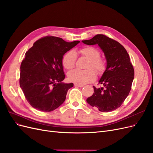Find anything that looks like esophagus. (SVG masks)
<instances>
[{"label": "esophagus", "instance_id": "1", "mask_svg": "<svg viewBox=\"0 0 153 153\" xmlns=\"http://www.w3.org/2000/svg\"><path fill=\"white\" fill-rule=\"evenodd\" d=\"M75 87H84V85H80V84H74Z\"/></svg>", "mask_w": 153, "mask_h": 153}]
</instances>
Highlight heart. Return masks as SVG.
I'll list each match as a JSON object with an SVG mask.
<instances>
[{
	"instance_id": "heart-1",
	"label": "heart",
	"mask_w": 153,
	"mask_h": 153,
	"mask_svg": "<svg viewBox=\"0 0 153 153\" xmlns=\"http://www.w3.org/2000/svg\"><path fill=\"white\" fill-rule=\"evenodd\" d=\"M79 52L83 57L89 60L85 66L87 70H78L75 69L69 72L68 79L75 84L84 85L94 81L96 78V74L93 69L97 73L102 72L105 68V62L103 59L100 58V51L93 47H85L80 50ZM76 56L73 51H69L64 55L62 64L66 69H71L75 66Z\"/></svg>"
}]
</instances>
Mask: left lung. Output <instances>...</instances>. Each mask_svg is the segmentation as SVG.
Returning a JSON list of instances; mask_svg holds the SVG:
<instances>
[{
    "instance_id": "left-lung-1",
    "label": "left lung",
    "mask_w": 153,
    "mask_h": 153,
    "mask_svg": "<svg viewBox=\"0 0 153 153\" xmlns=\"http://www.w3.org/2000/svg\"><path fill=\"white\" fill-rule=\"evenodd\" d=\"M85 45H98L103 52L106 67L99 80L100 88L94 87V93L87 102L103 112L118 108L127 98L134 78V69L129 54L122 45L103 34L84 40Z\"/></svg>"
}]
</instances>
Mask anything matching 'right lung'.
<instances>
[{
  "mask_svg": "<svg viewBox=\"0 0 153 153\" xmlns=\"http://www.w3.org/2000/svg\"><path fill=\"white\" fill-rule=\"evenodd\" d=\"M79 43L46 36L36 41L25 53L20 66V85L32 107L51 112L64 103L73 84L62 82L63 55Z\"/></svg>",
  "mask_w": 153,
  "mask_h": 153,
  "instance_id": "obj_1",
  "label": "right lung"
}]
</instances>
